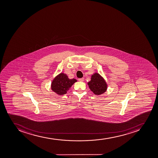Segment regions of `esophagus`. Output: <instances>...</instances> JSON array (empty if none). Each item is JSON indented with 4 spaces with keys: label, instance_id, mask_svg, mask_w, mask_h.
I'll return each mask as SVG.
<instances>
[{
    "label": "esophagus",
    "instance_id": "34e87169",
    "mask_svg": "<svg viewBox=\"0 0 158 158\" xmlns=\"http://www.w3.org/2000/svg\"><path fill=\"white\" fill-rule=\"evenodd\" d=\"M79 81H80V82H82V81H84V78H79L78 79Z\"/></svg>",
    "mask_w": 158,
    "mask_h": 158
}]
</instances>
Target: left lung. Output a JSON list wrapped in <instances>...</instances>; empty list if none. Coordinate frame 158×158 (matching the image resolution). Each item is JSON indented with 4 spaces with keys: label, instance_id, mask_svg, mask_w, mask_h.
Wrapping results in <instances>:
<instances>
[{
    "label": "left lung",
    "instance_id": "8db88e82",
    "mask_svg": "<svg viewBox=\"0 0 158 158\" xmlns=\"http://www.w3.org/2000/svg\"><path fill=\"white\" fill-rule=\"evenodd\" d=\"M87 84L90 89L95 95H101L106 92L108 89V84L105 79L97 72L92 74L90 81Z\"/></svg>",
    "mask_w": 158,
    "mask_h": 158
}]
</instances>
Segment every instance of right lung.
Returning a JSON list of instances; mask_svg holds the SVG:
<instances>
[{"label": "right lung", "mask_w": 158, "mask_h": 158, "mask_svg": "<svg viewBox=\"0 0 158 158\" xmlns=\"http://www.w3.org/2000/svg\"><path fill=\"white\" fill-rule=\"evenodd\" d=\"M77 81L75 79L69 78L67 74L61 72L52 80L50 88L52 91L58 95H64Z\"/></svg>", "instance_id": "right-lung-1"}]
</instances>
